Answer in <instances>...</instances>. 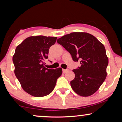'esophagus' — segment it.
<instances>
[{
    "label": "esophagus",
    "instance_id": "obj_1",
    "mask_svg": "<svg viewBox=\"0 0 122 122\" xmlns=\"http://www.w3.org/2000/svg\"><path fill=\"white\" fill-rule=\"evenodd\" d=\"M68 71V69H63V72L64 73H66V72H67Z\"/></svg>",
    "mask_w": 122,
    "mask_h": 122
}]
</instances>
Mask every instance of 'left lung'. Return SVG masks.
<instances>
[{
    "label": "left lung",
    "mask_w": 122,
    "mask_h": 122,
    "mask_svg": "<svg viewBox=\"0 0 122 122\" xmlns=\"http://www.w3.org/2000/svg\"><path fill=\"white\" fill-rule=\"evenodd\" d=\"M71 54L74 61H80L81 66L73 70L74 79L71 81L73 91L82 97L96 92L107 76L108 58L104 46L92 35L74 32L57 39Z\"/></svg>",
    "instance_id": "8db88e82"
}]
</instances>
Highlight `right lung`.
Here are the masks:
<instances>
[{
    "label": "right lung",
    "mask_w": 122,
    "mask_h": 122,
    "mask_svg": "<svg viewBox=\"0 0 122 122\" xmlns=\"http://www.w3.org/2000/svg\"><path fill=\"white\" fill-rule=\"evenodd\" d=\"M57 38L39 36H30L16 48L13 56L14 73L26 93L36 97L49 94L56 86L62 69L44 67L49 49Z\"/></svg>",
    "instance_id": "1"
}]
</instances>
